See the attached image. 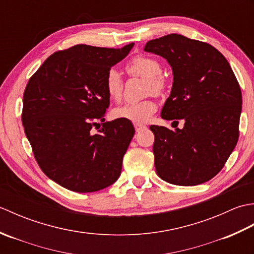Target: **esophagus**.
I'll return each instance as SVG.
<instances>
[{"instance_id":"34e87169","label":"esophagus","mask_w":254,"mask_h":254,"mask_svg":"<svg viewBox=\"0 0 254 254\" xmlns=\"http://www.w3.org/2000/svg\"><path fill=\"white\" fill-rule=\"evenodd\" d=\"M134 127H135V131L139 132V131H143L146 128V126H144V124L141 123H134Z\"/></svg>"}]
</instances>
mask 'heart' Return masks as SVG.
Returning <instances> with one entry per match:
<instances>
[{"mask_svg": "<svg viewBox=\"0 0 254 254\" xmlns=\"http://www.w3.org/2000/svg\"><path fill=\"white\" fill-rule=\"evenodd\" d=\"M127 72L131 76L145 78V94L160 95L165 88V80L161 76L163 67L160 63L153 58L146 56H137L131 59L126 66ZM105 90L107 96L112 101L121 99L123 93V80L117 69L108 71L105 78ZM156 111V104L150 99L142 100L134 104H126L112 110L115 119H123L134 123L146 122Z\"/></svg>", "mask_w": 254, "mask_h": 254, "instance_id": "obj_1", "label": "heart"}]
</instances>
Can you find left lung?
Instances as JSON below:
<instances>
[{
    "mask_svg": "<svg viewBox=\"0 0 254 254\" xmlns=\"http://www.w3.org/2000/svg\"><path fill=\"white\" fill-rule=\"evenodd\" d=\"M144 50L165 58L174 74L161 118L177 126L185 121L175 131L150 126L156 171L171 185H201L223 169L238 142V80L226 58L206 42L170 34L148 41Z\"/></svg>",
    "mask_w": 254,
    "mask_h": 254,
    "instance_id": "left-lung-1",
    "label": "left lung"
}]
</instances>
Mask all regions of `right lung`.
<instances>
[{"mask_svg":"<svg viewBox=\"0 0 254 254\" xmlns=\"http://www.w3.org/2000/svg\"><path fill=\"white\" fill-rule=\"evenodd\" d=\"M133 46L109 49L76 45L57 51L26 86L21 113L25 134L41 170L67 190L99 191L121 175L123 156L135 130L123 119L105 122L110 104L105 78Z\"/></svg>","mask_w":254,"mask_h":254,"instance_id":"obj_1","label":"right lung"}]
</instances>
